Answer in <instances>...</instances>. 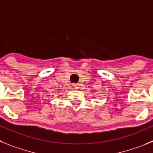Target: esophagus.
<instances>
[{"label": "esophagus", "mask_w": 153, "mask_h": 153, "mask_svg": "<svg viewBox=\"0 0 153 153\" xmlns=\"http://www.w3.org/2000/svg\"><path fill=\"white\" fill-rule=\"evenodd\" d=\"M72 86H73L74 89H78V88H79V85H78V84H73V85H72Z\"/></svg>", "instance_id": "34e87169"}]
</instances>
